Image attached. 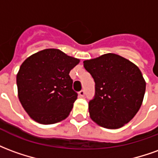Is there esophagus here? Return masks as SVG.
Listing matches in <instances>:
<instances>
[{
    "mask_svg": "<svg viewBox=\"0 0 158 158\" xmlns=\"http://www.w3.org/2000/svg\"><path fill=\"white\" fill-rule=\"evenodd\" d=\"M79 95L80 96H84L85 95V91L84 89H81V90L79 92Z\"/></svg>",
    "mask_w": 158,
    "mask_h": 158,
    "instance_id": "34e87169",
    "label": "esophagus"
}]
</instances>
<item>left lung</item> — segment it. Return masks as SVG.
<instances>
[{
    "mask_svg": "<svg viewBox=\"0 0 158 158\" xmlns=\"http://www.w3.org/2000/svg\"><path fill=\"white\" fill-rule=\"evenodd\" d=\"M95 81L89 116L106 129H118L135 117L142 104L146 82L139 68L113 53L84 61Z\"/></svg>",
    "mask_w": 158,
    "mask_h": 158,
    "instance_id": "1",
    "label": "left lung"
}]
</instances>
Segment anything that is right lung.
I'll use <instances>...</instances> for the list:
<instances>
[{
  "mask_svg": "<svg viewBox=\"0 0 158 158\" xmlns=\"http://www.w3.org/2000/svg\"><path fill=\"white\" fill-rule=\"evenodd\" d=\"M79 60L58 49H45L23 62L17 75L19 98L31 118L43 124L69 116L78 97L69 73Z\"/></svg>",
  "mask_w": 158,
  "mask_h": 158,
  "instance_id": "right-lung-1",
  "label": "right lung"
}]
</instances>
